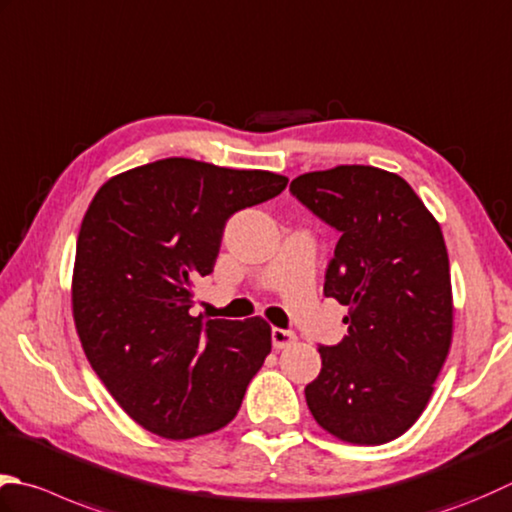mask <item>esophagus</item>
Returning a JSON list of instances; mask_svg holds the SVG:
<instances>
[{
  "instance_id": "1",
  "label": "esophagus",
  "mask_w": 512,
  "mask_h": 512,
  "mask_svg": "<svg viewBox=\"0 0 512 512\" xmlns=\"http://www.w3.org/2000/svg\"><path fill=\"white\" fill-rule=\"evenodd\" d=\"M270 339H273V346L275 348H288L290 344L297 342V335L293 333V330L273 328V333H270Z\"/></svg>"
}]
</instances>
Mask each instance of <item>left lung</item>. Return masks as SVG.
<instances>
[{"label": "left lung", "mask_w": 512, "mask_h": 512, "mask_svg": "<svg viewBox=\"0 0 512 512\" xmlns=\"http://www.w3.org/2000/svg\"><path fill=\"white\" fill-rule=\"evenodd\" d=\"M290 193L339 233L324 295L348 306V335L319 346L306 404L330 435L386 444L424 413L453 339L442 228L408 182L375 166L299 175Z\"/></svg>", "instance_id": "obj_1"}]
</instances>
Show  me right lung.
<instances>
[{
  "instance_id": "1",
  "label": "right lung",
  "mask_w": 512,
  "mask_h": 512,
  "mask_svg": "<svg viewBox=\"0 0 512 512\" xmlns=\"http://www.w3.org/2000/svg\"><path fill=\"white\" fill-rule=\"evenodd\" d=\"M284 175L168 157L97 190L77 237L73 317L90 366L150 433L190 439L237 415L270 353V326L206 319L193 284L213 273L224 226Z\"/></svg>"
}]
</instances>
